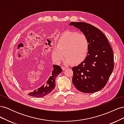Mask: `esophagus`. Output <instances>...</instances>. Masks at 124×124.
Wrapping results in <instances>:
<instances>
[{
    "label": "esophagus",
    "instance_id": "1",
    "mask_svg": "<svg viewBox=\"0 0 124 124\" xmlns=\"http://www.w3.org/2000/svg\"><path fill=\"white\" fill-rule=\"evenodd\" d=\"M62 70H65L66 69V67H62Z\"/></svg>",
    "mask_w": 124,
    "mask_h": 124
}]
</instances>
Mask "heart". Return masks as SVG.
<instances>
[{
    "mask_svg": "<svg viewBox=\"0 0 124 124\" xmlns=\"http://www.w3.org/2000/svg\"><path fill=\"white\" fill-rule=\"evenodd\" d=\"M89 48L87 37L83 33L66 31L56 40L55 46L51 50L52 62L59 65L66 56L63 63L69 65H78L87 56Z\"/></svg>",
    "mask_w": 124,
    "mask_h": 124,
    "instance_id": "1",
    "label": "heart"
}]
</instances>
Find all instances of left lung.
<instances>
[{
	"mask_svg": "<svg viewBox=\"0 0 124 124\" xmlns=\"http://www.w3.org/2000/svg\"><path fill=\"white\" fill-rule=\"evenodd\" d=\"M87 37L89 48L84 61L72 67V83L78 91L93 93L102 89L114 69L113 52L100 29L85 22H71Z\"/></svg>",
	"mask_w": 124,
	"mask_h": 124,
	"instance_id": "8db88e82",
	"label": "left lung"
}]
</instances>
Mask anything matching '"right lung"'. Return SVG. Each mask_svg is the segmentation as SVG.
Here are the masks:
<instances>
[{"label": "right lung", "instance_id": "right-lung-1", "mask_svg": "<svg viewBox=\"0 0 124 124\" xmlns=\"http://www.w3.org/2000/svg\"><path fill=\"white\" fill-rule=\"evenodd\" d=\"M53 67V70H52L51 75L47 80L39 88L35 89L33 91L29 92L28 95L36 98H40L49 94L53 91L55 87L56 78L62 71L61 67L58 65H54ZM26 69H27L25 68V66L22 62L17 61L15 64V71L18 78L23 77L25 72H26Z\"/></svg>", "mask_w": 124, "mask_h": 124}]
</instances>
